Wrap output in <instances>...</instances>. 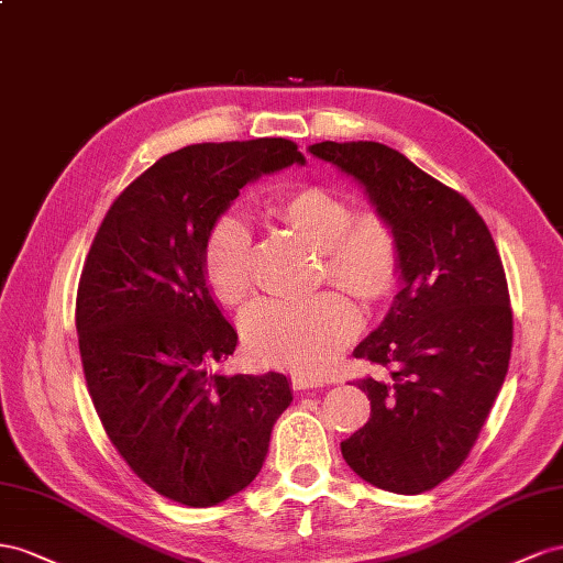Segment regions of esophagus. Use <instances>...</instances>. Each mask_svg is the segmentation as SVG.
I'll use <instances>...</instances> for the list:
<instances>
[{"label":"esophagus","instance_id":"1","mask_svg":"<svg viewBox=\"0 0 563 563\" xmlns=\"http://www.w3.org/2000/svg\"><path fill=\"white\" fill-rule=\"evenodd\" d=\"M292 387H295V389H316V387H325V379L307 377V375H292Z\"/></svg>","mask_w":563,"mask_h":563}]
</instances>
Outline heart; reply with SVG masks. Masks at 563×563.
Masks as SVG:
<instances>
[{"instance_id": "1", "label": "heart", "mask_w": 563, "mask_h": 563, "mask_svg": "<svg viewBox=\"0 0 563 563\" xmlns=\"http://www.w3.org/2000/svg\"><path fill=\"white\" fill-rule=\"evenodd\" d=\"M266 214L318 250L320 273L365 307L387 299L400 276L394 223L377 210L351 205L320 186H303L266 202ZM252 233L235 214L214 221L205 245V278L214 297L240 307L252 295ZM358 328L353 303L340 292L303 301H262L245 316L243 332L256 358L287 371L318 375L332 365Z\"/></svg>"}]
</instances>
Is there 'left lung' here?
I'll list each match as a JSON object with an SVG mask.
<instances>
[{
	"mask_svg": "<svg viewBox=\"0 0 563 563\" xmlns=\"http://www.w3.org/2000/svg\"><path fill=\"white\" fill-rule=\"evenodd\" d=\"M358 181L400 243L398 292L353 356L371 420L342 441L349 467L377 488L417 495L451 476L484 427L509 367L511 309L486 221L460 196L377 141L309 146Z\"/></svg>",
	"mask_w": 563,
	"mask_h": 563,
	"instance_id": "1",
	"label": "left lung"
}]
</instances>
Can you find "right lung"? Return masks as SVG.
Masks as SVG:
<instances>
[{
  "label": "right lung",
  "mask_w": 563,
  "mask_h": 563,
  "mask_svg": "<svg viewBox=\"0 0 563 563\" xmlns=\"http://www.w3.org/2000/svg\"><path fill=\"white\" fill-rule=\"evenodd\" d=\"M303 163L285 139L174 151L120 192L91 243L75 325L93 408L134 474L179 505L247 488L292 404L280 373H207L233 356L238 332L202 260L240 188Z\"/></svg>",
  "instance_id": "1"
}]
</instances>
